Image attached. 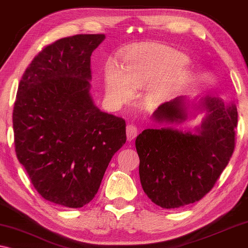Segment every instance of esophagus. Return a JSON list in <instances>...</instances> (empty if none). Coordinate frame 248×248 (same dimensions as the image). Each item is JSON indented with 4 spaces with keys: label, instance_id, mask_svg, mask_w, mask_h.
Instances as JSON below:
<instances>
[{
    "label": "esophagus",
    "instance_id": "1",
    "mask_svg": "<svg viewBox=\"0 0 248 248\" xmlns=\"http://www.w3.org/2000/svg\"><path fill=\"white\" fill-rule=\"evenodd\" d=\"M138 135V127L133 124H128L126 126V138L128 141H132Z\"/></svg>",
    "mask_w": 248,
    "mask_h": 248
}]
</instances>
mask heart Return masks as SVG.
Segmentation results:
<instances>
[{
	"label": "heart",
	"instance_id": "obj_1",
	"mask_svg": "<svg viewBox=\"0 0 248 248\" xmlns=\"http://www.w3.org/2000/svg\"><path fill=\"white\" fill-rule=\"evenodd\" d=\"M185 54L162 44H144L137 47L124 60L122 70L109 64L105 72L108 97L124 103L133 96L135 88L147 86V99L159 104L185 82L188 71Z\"/></svg>",
	"mask_w": 248,
	"mask_h": 248
}]
</instances>
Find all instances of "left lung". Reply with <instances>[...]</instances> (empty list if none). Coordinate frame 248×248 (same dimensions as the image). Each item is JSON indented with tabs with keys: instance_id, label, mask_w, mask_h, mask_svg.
Returning <instances> with one entry per match:
<instances>
[{
	"instance_id": "obj_1",
	"label": "left lung",
	"mask_w": 248,
	"mask_h": 248,
	"mask_svg": "<svg viewBox=\"0 0 248 248\" xmlns=\"http://www.w3.org/2000/svg\"><path fill=\"white\" fill-rule=\"evenodd\" d=\"M203 114L192 130L177 125ZM237 108L216 97L189 100L185 96L161 104L154 111L155 126L137 137L142 188L162 209L200 201L211 191L235 149Z\"/></svg>"
}]
</instances>
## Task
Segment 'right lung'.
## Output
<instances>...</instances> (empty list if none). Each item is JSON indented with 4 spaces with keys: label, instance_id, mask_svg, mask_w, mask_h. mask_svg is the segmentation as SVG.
<instances>
[{
    "label": "right lung",
    "instance_id": "right-lung-1",
    "mask_svg": "<svg viewBox=\"0 0 248 248\" xmlns=\"http://www.w3.org/2000/svg\"><path fill=\"white\" fill-rule=\"evenodd\" d=\"M105 35H76L46 46L20 80L13 108L16 154L47 201L81 208L97 194L125 121L90 94V56Z\"/></svg>",
    "mask_w": 248,
    "mask_h": 248
}]
</instances>
